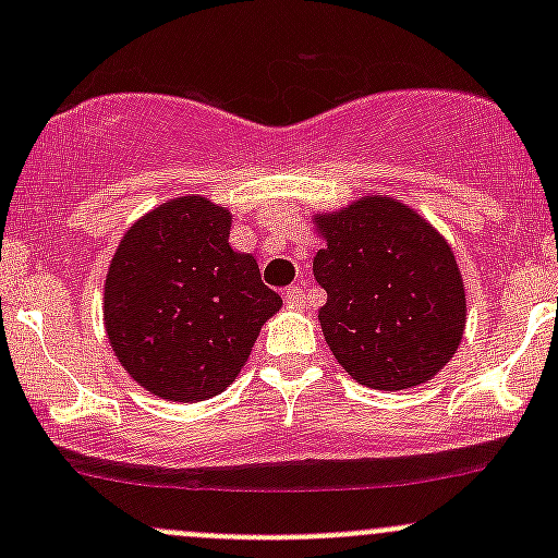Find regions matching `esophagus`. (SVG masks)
<instances>
[{"label": "esophagus", "mask_w": 558, "mask_h": 558, "mask_svg": "<svg viewBox=\"0 0 558 558\" xmlns=\"http://www.w3.org/2000/svg\"><path fill=\"white\" fill-rule=\"evenodd\" d=\"M286 305L289 307H305V291L300 289V286H291V289H286Z\"/></svg>", "instance_id": "obj_1"}]
</instances>
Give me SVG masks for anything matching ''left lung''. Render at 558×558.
I'll list each match as a JSON object with an SVG mask.
<instances>
[{
	"instance_id": "8db88e82",
	"label": "left lung",
	"mask_w": 558,
	"mask_h": 558,
	"mask_svg": "<svg viewBox=\"0 0 558 558\" xmlns=\"http://www.w3.org/2000/svg\"><path fill=\"white\" fill-rule=\"evenodd\" d=\"M324 247L313 275L326 345L356 384L402 391L435 378L459 351L466 294L448 240L404 202L362 196L315 213Z\"/></svg>"
}]
</instances>
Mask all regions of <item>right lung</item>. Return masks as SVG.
<instances>
[{
	"instance_id": "add662e5",
	"label": "right lung",
	"mask_w": 558,
	"mask_h": 558,
	"mask_svg": "<svg viewBox=\"0 0 558 558\" xmlns=\"http://www.w3.org/2000/svg\"><path fill=\"white\" fill-rule=\"evenodd\" d=\"M232 213L174 196L126 229L105 278V331L121 367L167 402L221 393L283 300L251 253L229 245Z\"/></svg>"
}]
</instances>
